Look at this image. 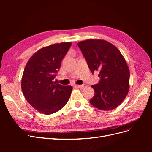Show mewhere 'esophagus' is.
Returning <instances> with one entry per match:
<instances>
[{
    "mask_svg": "<svg viewBox=\"0 0 152 152\" xmlns=\"http://www.w3.org/2000/svg\"><path fill=\"white\" fill-rule=\"evenodd\" d=\"M77 87H78V88H80L81 89H84L85 87H87V85L86 84H82V85H77L76 86Z\"/></svg>",
    "mask_w": 152,
    "mask_h": 152,
    "instance_id": "34e87169",
    "label": "esophagus"
}]
</instances>
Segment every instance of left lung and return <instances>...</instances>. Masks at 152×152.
I'll use <instances>...</instances> for the list:
<instances>
[{"label": "left lung", "instance_id": "obj_1", "mask_svg": "<svg viewBox=\"0 0 152 152\" xmlns=\"http://www.w3.org/2000/svg\"><path fill=\"white\" fill-rule=\"evenodd\" d=\"M92 73L99 72V84L90 103L102 110L118 107L129 89L130 72L126 59L114 45L104 40L87 39L78 43Z\"/></svg>", "mask_w": 152, "mask_h": 152}]
</instances>
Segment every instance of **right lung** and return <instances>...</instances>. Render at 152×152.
Returning a JSON list of instances; mask_svg holds the SVG:
<instances>
[{
	"instance_id": "obj_1",
	"label": "right lung",
	"mask_w": 152,
	"mask_h": 152,
	"mask_svg": "<svg viewBox=\"0 0 152 152\" xmlns=\"http://www.w3.org/2000/svg\"><path fill=\"white\" fill-rule=\"evenodd\" d=\"M72 42L54 44L41 48L27 62L21 79L26 99L36 110L45 115L61 110L70 97L72 87L54 81L61 63Z\"/></svg>"
}]
</instances>
